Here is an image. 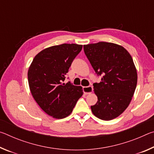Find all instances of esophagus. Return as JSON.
Here are the masks:
<instances>
[{"label": "esophagus", "instance_id": "obj_1", "mask_svg": "<svg viewBox=\"0 0 154 154\" xmlns=\"http://www.w3.org/2000/svg\"><path fill=\"white\" fill-rule=\"evenodd\" d=\"M93 90V88L91 85H89V86H86V87H83V92L85 94H89L92 93Z\"/></svg>", "mask_w": 154, "mask_h": 154}]
</instances>
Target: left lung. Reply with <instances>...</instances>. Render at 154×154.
<instances>
[{
	"label": "left lung",
	"instance_id": "1",
	"mask_svg": "<svg viewBox=\"0 0 154 154\" xmlns=\"http://www.w3.org/2000/svg\"><path fill=\"white\" fill-rule=\"evenodd\" d=\"M85 56L100 83L93 84L98 101L91 106L98 118L109 121L126 110L134 95L137 83V70L131 56L117 44L98 42L83 45Z\"/></svg>",
	"mask_w": 154,
	"mask_h": 154
}]
</instances>
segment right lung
Returning <instances> with one entry per match:
<instances>
[{
    "label": "right lung",
    "instance_id": "right-lung-1",
    "mask_svg": "<svg viewBox=\"0 0 154 154\" xmlns=\"http://www.w3.org/2000/svg\"><path fill=\"white\" fill-rule=\"evenodd\" d=\"M82 45L62 44L43 49L33 59L28 81L34 99L49 116L56 119L69 116L83 94L81 86L63 83ZM69 79V78H68Z\"/></svg>",
    "mask_w": 154,
    "mask_h": 154
}]
</instances>
